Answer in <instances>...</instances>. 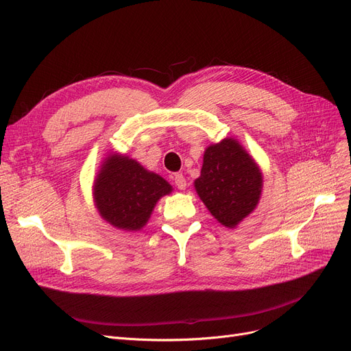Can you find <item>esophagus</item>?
Segmentation results:
<instances>
[{
	"mask_svg": "<svg viewBox=\"0 0 351 351\" xmlns=\"http://www.w3.org/2000/svg\"><path fill=\"white\" fill-rule=\"evenodd\" d=\"M173 180H175V185L178 186V189H180V191L186 189V179H185V176H183L182 173H176Z\"/></svg>",
	"mask_w": 351,
	"mask_h": 351,
	"instance_id": "1",
	"label": "esophagus"
}]
</instances>
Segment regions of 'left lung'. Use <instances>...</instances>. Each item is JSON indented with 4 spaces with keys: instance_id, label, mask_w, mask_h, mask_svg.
Here are the masks:
<instances>
[{
    "instance_id": "8db88e82",
    "label": "left lung",
    "mask_w": 351,
    "mask_h": 351,
    "mask_svg": "<svg viewBox=\"0 0 351 351\" xmlns=\"http://www.w3.org/2000/svg\"><path fill=\"white\" fill-rule=\"evenodd\" d=\"M195 191L210 215L234 229L259 205L263 175L252 155L234 138L209 145Z\"/></svg>"
}]
</instances>
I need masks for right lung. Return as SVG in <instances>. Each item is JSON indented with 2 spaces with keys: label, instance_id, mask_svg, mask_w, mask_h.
Returning a JSON list of instances; mask_svg holds the SVG:
<instances>
[{
  "label": "right lung",
  "instance_id": "obj_1",
  "mask_svg": "<svg viewBox=\"0 0 351 351\" xmlns=\"http://www.w3.org/2000/svg\"><path fill=\"white\" fill-rule=\"evenodd\" d=\"M173 188L162 176L145 169L126 155H106L92 186L94 204L106 223L138 232L149 220L158 200Z\"/></svg>",
  "mask_w": 351,
  "mask_h": 351
}]
</instances>
